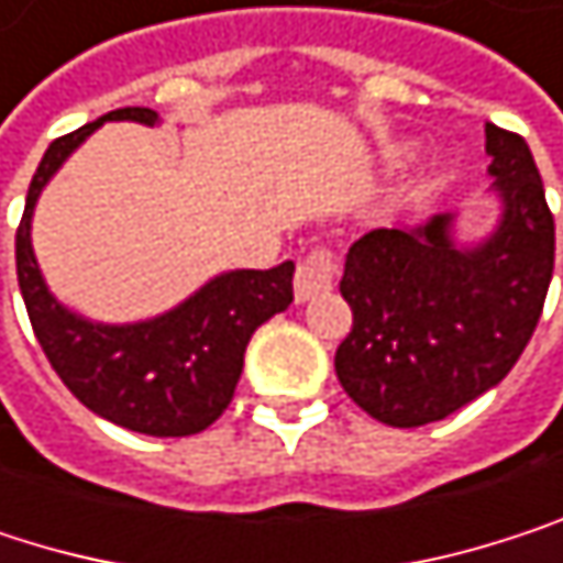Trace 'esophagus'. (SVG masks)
Wrapping results in <instances>:
<instances>
[{
  "label": "esophagus",
  "mask_w": 563,
  "mask_h": 563,
  "mask_svg": "<svg viewBox=\"0 0 563 563\" xmlns=\"http://www.w3.org/2000/svg\"><path fill=\"white\" fill-rule=\"evenodd\" d=\"M336 276H340V263L336 253L330 246H313L303 253V260L297 263V276H294V294L297 303L317 300L320 294L336 287Z\"/></svg>",
  "instance_id": "34e87169"
}]
</instances>
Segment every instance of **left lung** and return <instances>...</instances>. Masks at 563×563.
<instances>
[{
  "mask_svg": "<svg viewBox=\"0 0 563 563\" xmlns=\"http://www.w3.org/2000/svg\"><path fill=\"white\" fill-rule=\"evenodd\" d=\"M505 200L492 240L459 250L452 217L369 230L346 253L340 294L353 330L336 350L346 396L393 429L439 422L521 360L554 273V213L521 134L485 124Z\"/></svg>",
  "mask_w": 563,
  "mask_h": 563,
  "instance_id": "1",
  "label": "left lung"
}]
</instances>
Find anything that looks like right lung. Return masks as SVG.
Segmentation results:
<instances>
[{
  "label": "right lung",
  "instance_id": "right-lung-1",
  "mask_svg": "<svg viewBox=\"0 0 563 563\" xmlns=\"http://www.w3.org/2000/svg\"><path fill=\"white\" fill-rule=\"evenodd\" d=\"M104 121L154 124L157 114L151 108H118L48 144L15 230L19 290L45 360L81 406L141 435H197L230 406L253 330L294 303V263L223 273L151 323L95 327L68 313L38 273L29 240L32 207L58 164Z\"/></svg>",
  "mask_w": 563,
  "mask_h": 563
}]
</instances>
